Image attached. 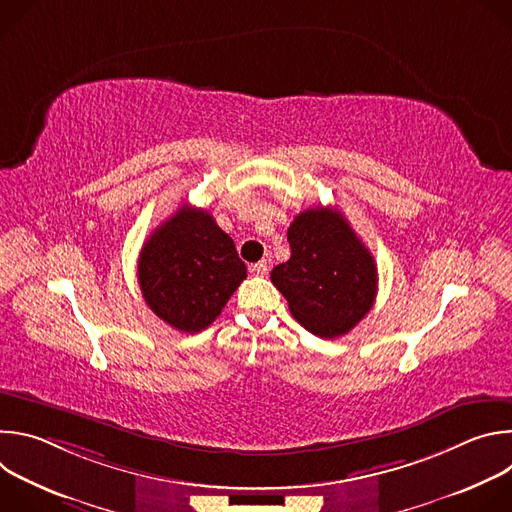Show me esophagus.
I'll use <instances>...</instances> for the list:
<instances>
[{
  "label": "esophagus",
  "instance_id": "1",
  "mask_svg": "<svg viewBox=\"0 0 512 512\" xmlns=\"http://www.w3.org/2000/svg\"><path fill=\"white\" fill-rule=\"evenodd\" d=\"M267 269H269V265H267L265 259H261V261H257V263L251 265V273H253V275H261V277H263V275L267 273Z\"/></svg>",
  "mask_w": 512,
  "mask_h": 512
}]
</instances>
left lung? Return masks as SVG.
Returning <instances> with one entry per match:
<instances>
[{"label": "left lung", "instance_id": "obj_1", "mask_svg": "<svg viewBox=\"0 0 512 512\" xmlns=\"http://www.w3.org/2000/svg\"><path fill=\"white\" fill-rule=\"evenodd\" d=\"M291 257L271 271L289 312L320 338L350 332L375 304L377 263L342 212L308 208L287 229Z\"/></svg>", "mask_w": 512, "mask_h": 512}]
</instances>
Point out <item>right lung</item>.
<instances>
[{"label": "right lung", "instance_id": "obj_1", "mask_svg": "<svg viewBox=\"0 0 512 512\" xmlns=\"http://www.w3.org/2000/svg\"><path fill=\"white\" fill-rule=\"evenodd\" d=\"M247 277L233 239L208 210L180 206L143 243L137 281L150 310L172 328L194 334L223 312Z\"/></svg>", "mask_w": 512, "mask_h": 512}]
</instances>
